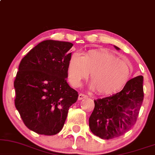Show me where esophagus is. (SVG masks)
<instances>
[{"instance_id":"1","label":"esophagus","mask_w":155,"mask_h":155,"mask_svg":"<svg viewBox=\"0 0 155 155\" xmlns=\"http://www.w3.org/2000/svg\"><path fill=\"white\" fill-rule=\"evenodd\" d=\"M88 97V96H86V95H85V94H80L79 95V100H82V99H84V98H87Z\"/></svg>"}]
</instances>
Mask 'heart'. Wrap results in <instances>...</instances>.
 <instances>
[{
    "label": "heart",
    "instance_id": "obj_1",
    "mask_svg": "<svg viewBox=\"0 0 155 155\" xmlns=\"http://www.w3.org/2000/svg\"><path fill=\"white\" fill-rule=\"evenodd\" d=\"M91 72V85L101 94L116 91L125 84L130 73L125 61L102 50H90L84 56L74 52L68 63V79L72 86H79Z\"/></svg>",
    "mask_w": 155,
    "mask_h": 155
}]
</instances>
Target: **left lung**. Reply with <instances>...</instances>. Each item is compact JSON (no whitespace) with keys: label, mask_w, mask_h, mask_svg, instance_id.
<instances>
[{"label":"left lung","mask_w":155,"mask_h":155,"mask_svg":"<svg viewBox=\"0 0 155 155\" xmlns=\"http://www.w3.org/2000/svg\"><path fill=\"white\" fill-rule=\"evenodd\" d=\"M143 98V76H138L129 80L121 91L94 100L89 117L91 131L105 140L124 135L135 124Z\"/></svg>","instance_id":"obj_1"}]
</instances>
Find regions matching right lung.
Instances as JSON below:
<instances>
[{"label":"right lung","instance_id":"1","mask_svg":"<svg viewBox=\"0 0 155 155\" xmlns=\"http://www.w3.org/2000/svg\"><path fill=\"white\" fill-rule=\"evenodd\" d=\"M73 44L45 40L22 59L14 81L15 106L26 127L45 135L62 129L78 92L67 82Z\"/></svg>","mask_w":155,"mask_h":155}]
</instances>
